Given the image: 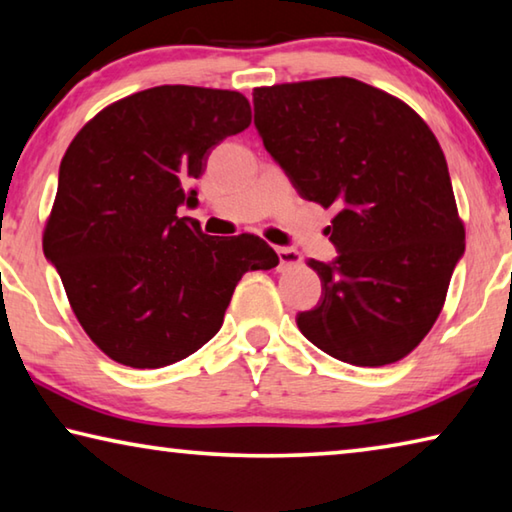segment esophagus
<instances>
[{"mask_svg": "<svg viewBox=\"0 0 512 512\" xmlns=\"http://www.w3.org/2000/svg\"><path fill=\"white\" fill-rule=\"evenodd\" d=\"M277 257H280V266H298L302 262V255L296 248H277Z\"/></svg>", "mask_w": 512, "mask_h": 512, "instance_id": "esophagus-1", "label": "esophagus"}]
</instances>
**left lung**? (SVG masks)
Here are the masks:
<instances>
[{"instance_id": "1", "label": "left lung", "mask_w": 512, "mask_h": 512, "mask_svg": "<svg viewBox=\"0 0 512 512\" xmlns=\"http://www.w3.org/2000/svg\"><path fill=\"white\" fill-rule=\"evenodd\" d=\"M266 151L307 201L336 205L339 257L309 259L323 296L296 323L329 357L386 366L420 345L465 253L443 149L404 101L348 76L255 88Z\"/></svg>"}]
</instances>
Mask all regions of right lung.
<instances>
[{
  "mask_svg": "<svg viewBox=\"0 0 512 512\" xmlns=\"http://www.w3.org/2000/svg\"><path fill=\"white\" fill-rule=\"evenodd\" d=\"M250 126L232 90L158 85L110 103L60 162L42 250L85 334L112 361L162 368L223 325L241 275L277 266L255 235L210 237L178 216L225 137Z\"/></svg>",
  "mask_w": 512,
  "mask_h": 512,
  "instance_id": "right-lung-1",
  "label": "right lung"
}]
</instances>
